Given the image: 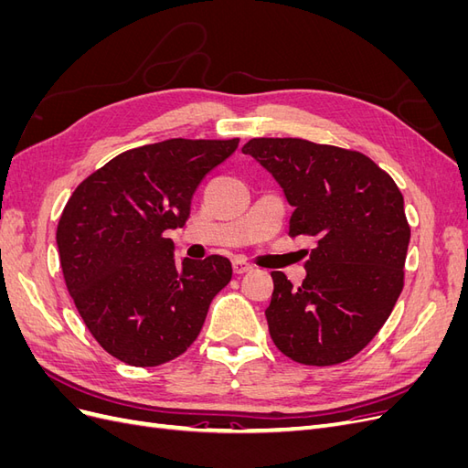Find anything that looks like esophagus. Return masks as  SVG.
I'll return each instance as SVG.
<instances>
[{
  "instance_id": "esophagus-1",
  "label": "esophagus",
  "mask_w": 468,
  "mask_h": 468,
  "mask_svg": "<svg viewBox=\"0 0 468 468\" xmlns=\"http://www.w3.org/2000/svg\"><path fill=\"white\" fill-rule=\"evenodd\" d=\"M232 271H234L236 275H244V273L251 271V265L246 263L244 260H236V261H232Z\"/></svg>"
}]
</instances>
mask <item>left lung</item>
Instances as JSON below:
<instances>
[{
    "mask_svg": "<svg viewBox=\"0 0 468 468\" xmlns=\"http://www.w3.org/2000/svg\"><path fill=\"white\" fill-rule=\"evenodd\" d=\"M279 183L294 208L289 236L318 239L296 289L273 271L265 318L281 353L335 365L371 342L404 287L410 226L402 193L359 152L303 138H251L242 148Z\"/></svg>",
    "mask_w": 468,
    "mask_h": 468,
    "instance_id": "1",
    "label": "left lung"
}]
</instances>
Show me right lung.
<instances>
[{
  "label": "right lung",
  "mask_w": 468,
  "mask_h": 468,
  "mask_svg": "<svg viewBox=\"0 0 468 468\" xmlns=\"http://www.w3.org/2000/svg\"><path fill=\"white\" fill-rule=\"evenodd\" d=\"M236 148L238 138H169L126 150L66 203L56 246L68 292L119 361L158 367L181 356L230 282L232 265L222 256L179 265L165 232L186 224L201 179Z\"/></svg>",
  "instance_id": "1"
}]
</instances>
